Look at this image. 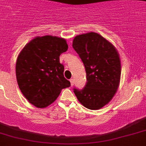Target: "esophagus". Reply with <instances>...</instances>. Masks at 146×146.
<instances>
[{
    "mask_svg": "<svg viewBox=\"0 0 146 146\" xmlns=\"http://www.w3.org/2000/svg\"><path fill=\"white\" fill-rule=\"evenodd\" d=\"M74 79L73 78H72V79H70V82H71V86H74Z\"/></svg>",
    "mask_w": 146,
    "mask_h": 146,
    "instance_id": "obj_1",
    "label": "esophagus"
}]
</instances>
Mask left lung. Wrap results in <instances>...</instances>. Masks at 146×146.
Returning a JSON list of instances; mask_svg holds the SVG:
<instances>
[{
  "label": "left lung",
  "mask_w": 146,
  "mask_h": 146,
  "mask_svg": "<svg viewBox=\"0 0 146 146\" xmlns=\"http://www.w3.org/2000/svg\"><path fill=\"white\" fill-rule=\"evenodd\" d=\"M73 48L83 61L86 84L74 92L82 105L90 110L101 109L113 98L119 87L121 61L113 44L97 33L74 37Z\"/></svg>",
  "instance_id": "left-lung-1"
}]
</instances>
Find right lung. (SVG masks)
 I'll return each mask as SVG.
<instances>
[{"mask_svg":"<svg viewBox=\"0 0 146 146\" xmlns=\"http://www.w3.org/2000/svg\"><path fill=\"white\" fill-rule=\"evenodd\" d=\"M68 50L63 38L37 36L27 43L18 56L15 66L19 89L29 102L44 108L57 98L70 82L64 78L60 55Z\"/></svg>","mask_w":146,"mask_h":146,"instance_id":"add662e5","label":"right lung"}]
</instances>
